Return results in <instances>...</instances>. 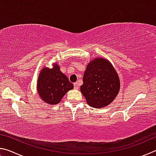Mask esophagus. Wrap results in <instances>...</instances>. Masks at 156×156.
Wrapping results in <instances>:
<instances>
[{
	"instance_id": "1",
	"label": "esophagus",
	"mask_w": 156,
	"mask_h": 156,
	"mask_svg": "<svg viewBox=\"0 0 156 156\" xmlns=\"http://www.w3.org/2000/svg\"><path fill=\"white\" fill-rule=\"evenodd\" d=\"M73 85H74V89H79V84H78V83H74Z\"/></svg>"
}]
</instances>
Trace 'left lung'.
<instances>
[{
    "label": "left lung",
    "mask_w": 156,
    "mask_h": 156,
    "mask_svg": "<svg viewBox=\"0 0 156 156\" xmlns=\"http://www.w3.org/2000/svg\"><path fill=\"white\" fill-rule=\"evenodd\" d=\"M120 88L119 76L109 60L98 57L88 63L80 91L89 106H108L118 96Z\"/></svg>",
    "instance_id": "1"
}]
</instances>
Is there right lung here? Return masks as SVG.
Listing matches in <instances>:
<instances>
[{
	"label": "right lung",
	"instance_id": "obj_1",
	"mask_svg": "<svg viewBox=\"0 0 156 156\" xmlns=\"http://www.w3.org/2000/svg\"><path fill=\"white\" fill-rule=\"evenodd\" d=\"M37 92L41 98L49 105H56L61 101L66 93L73 88L68 78L61 71L57 62L52 68L41 69L37 80Z\"/></svg>",
	"mask_w": 156,
	"mask_h": 156
}]
</instances>
